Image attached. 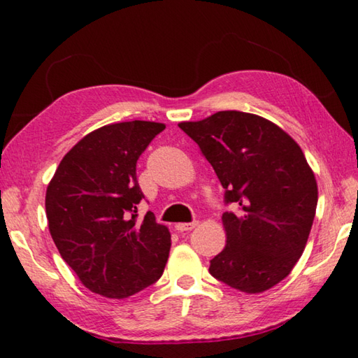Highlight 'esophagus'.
<instances>
[{
	"instance_id": "34e87169",
	"label": "esophagus",
	"mask_w": 358,
	"mask_h": 358,
	"mask_svg": "<svg viewBox=\"0 0 358 358\" xmlns=\"http://www.w3.org/2000/svg\"><path fill=\"white\" fill-rule=\"evenodd\" d=\"M199 226L197 221H192V222H180L175 226V229L178 230V232H187V230H192Z\"/></svg>"
}]
</instances>
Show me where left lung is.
Wrapping results in <instances>:
<instances>
[{
	"instance_id": "1",
	"label": "left lung",
	"mask_w": 358,
	"mask_h": 358,
	"mask_svg": "<svg viewBox=\"0 0 358 358\" xmlns=\"http://www.w3.org/2000/svg\"><path fill=\"white\" fill-rule=\"evenodd\" d=\"M215 169L226 211V248L210 273L259 294L282 281L305 250L317 207V183L292 137L259 115L224 110L178 124Z\"/></svg>"
}]
</instances>
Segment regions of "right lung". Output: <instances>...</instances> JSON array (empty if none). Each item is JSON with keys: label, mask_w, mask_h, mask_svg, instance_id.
I'll use <instances>...</instances> for the list:
<instances>
[{"label": "right lung", "mask_w": 358, "mask_h": 358, "mask_svg": "<svg viewBox=\"0 0 358 358\" xmlns=\"http://www.w3.org/2000/svg\"><path fill=\"white\" fill-rule=\"evenodd\" d=\"M166 129L155 121H124L90 132L69 150L45 194L48 230L59 254L92 292L126 299L159 280L171 232L147 211L137 159Z\"/></svg>", "instance_id": "right-lung-1"}]
</instances>
